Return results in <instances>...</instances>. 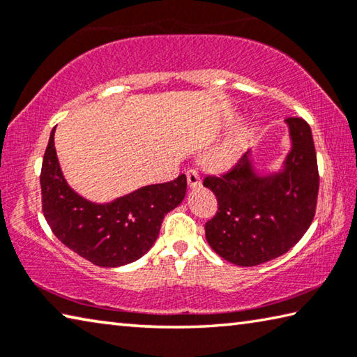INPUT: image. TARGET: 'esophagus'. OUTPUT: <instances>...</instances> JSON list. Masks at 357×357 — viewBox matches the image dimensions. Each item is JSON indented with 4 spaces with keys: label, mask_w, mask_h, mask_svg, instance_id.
I'll return each instance as SVG.
<instances>
[{
    "label": "esophagus",
    "mask_w": 357,
    "mask_h": 357,
    "mask_svg": "<svg viewBox=\"0 0 357 357\" xmlns=\"http://www.w3.org/2000/svg\"><path fill=\"white\" fill-rule=\"evenodd\" d=\"M185 176H187V183H189L190 187L200 185V173H198L195 168H189L185 173Z\"/></svg>",
    "instance_id": "obj_1"
}]
</instances>
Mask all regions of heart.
Segmentation results:
<instances>
[{
    "label": "heart",
    "mask_w": 357,
    "mask_h": 357,
    "mask_svg": "<svg viewBox=\"0 0 357 357\" xmlns=\"http://www.w3.org/2000/svg\"><path fill=\"white\" fill-rule=\"evenodd\" d=\"M239 153V142L238 140H229L227 143L220 144L219 148L211 151L208 155V164L211 167H225L229 162L234 160V157Z\"/></svg>",
    "instance_id": "heart-1"
}]
</instances>
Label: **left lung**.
<instances>
[{"instance_id":"left-lung-1","label":"left lung","mask_w":357,"mask_h":357,"mask_svg":"<svg viewBox=\"0 0 357 357\" xmlns=\"http://www.w3.org/2000/svg\"><path fill=\"white\" fill-rule=\"evenodd\" d=\"M287 123L293 149L285 172L258 178L244 153L225 173L203 179L217 198V213L204 223V234L214 252L233 264L257 266L283 255L315 217L319 174L310 126L301 116Z\"/></svg>"}]
</instances>
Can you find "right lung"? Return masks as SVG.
Listing matches in <instances>:
<instances>
[{
    "instance_id": "add662e5",
    "label": "right lung",
    "mask_w": 357,
    "mask_h": 357,
    "mask_svg": "<svg viewBox=\"0 0 357 357\" xmlns=\"http://www.w3.org/2000/svg\"><path fill=\"white\" fill-rule=\"evenodd\" d=\"M53 137L55 129L40 170L42 213L53 234L102 268H116L143 257L159 236L165 214L184 200L185 174L142 187L110 204H96L77 195L64 181Z\"/></svg>"
}]
</instances>
